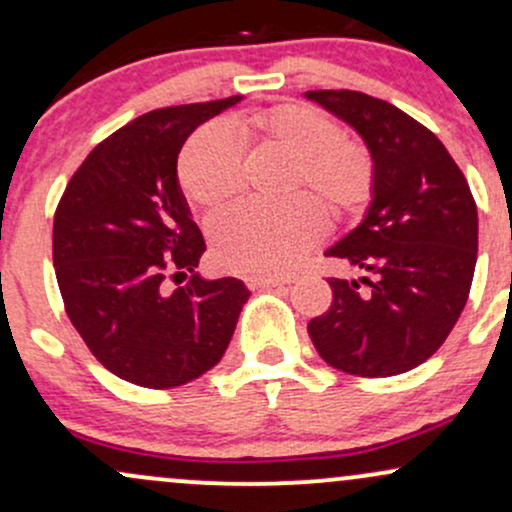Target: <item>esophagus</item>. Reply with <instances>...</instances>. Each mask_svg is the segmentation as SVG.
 <instances>
[{
	"instance_id": "34e87169",
	"label": "esophagus",
	"mask_w": 512,
	"mask_h": 512,
	"mask_svg": "<svg viewBox=\"0 0 512 512\" xmlns=\"http://www.w3.org/2000/svg\"><path fill=\"white\" fill-rule=\"evenodd\" d=\"M245 284H248V289H274V286H284L289 284V279H284V276H262V274H250L245 276Z\"/></svg>"
}]
</instances>
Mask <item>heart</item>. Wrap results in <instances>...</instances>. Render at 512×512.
I'll return each instance as SVG.
<instances>
[{"label": "heart", "instance_id": "heart-1", "mask_svg": "<svg viewBox=\"0 0 512 512\" xmlns=\"http://www.w3.org/2000/svg\"><path fill=\"white\" fill-rule=\"evenodd\" d=\"M231 127L243 142L274 146L296 158V185L313 190L334 216L354 214L373 195L375 166L366 146L342 137L330 117L308 105L250 110L233 117ZM178 178L199 207H221L240 190L243 149L228 129H199L182 149ZM322 233L325 211L310 197L286 207L243 202L209 223L216 262L233 272H289Z\"/></svg>", "mask_w": 512, "mask_h": 512}]
</instances>
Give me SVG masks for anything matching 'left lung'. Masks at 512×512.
Wrapping results in <instances>:
<instances>
[{
    "mask_svg": "<svg viewBox=\"0 0 512 512\" xmlns=\"http://www.w3.org/2000/svg\"><path fill=\"white\" fill-rule=\"evenodd\" d=\"M305 96L354 127L375 166L366 219L325 252L363 276L330 279L332 305L308 334L349 375L407 373L436 354L467 303L477 204L443 142L392 103L346 88Z\"/></svg>",
    "mask_w": 512,
    "mask_h": 512,
    "instance_id": "8db88e82",
    "label": "left lung"
}]
</instances>
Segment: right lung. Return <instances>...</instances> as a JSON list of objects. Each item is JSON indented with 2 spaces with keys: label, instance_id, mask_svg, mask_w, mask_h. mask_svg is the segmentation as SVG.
<instances>
[{
  "label": "right lung",
  "instance_id": "add662e5",
  "mask_svg": "<svg viewBox=\"0 0 512 512\" xmlns=\"http://www.w3.org/2000/svg\"><path fill=\"white\" fill-rule=\"evenodd\" d=\"M240 96L151 110L103 139L69 180L52 226V262L88 351L127 383L168 390L214 368L250 291L195 269L202 231L178 185L195 129ZM187 278L168 292L166 278Z\"/></svg>",
  "mask_w": 512,
  "mask_h": 512
}]
</instances>
